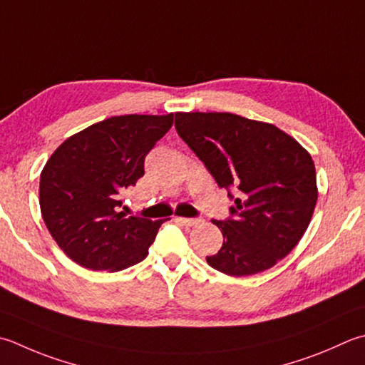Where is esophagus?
Instances as JSON below:
<instances>
[{
  "label": "esophagus",
  "instance_id": "esophagus-1",
  "mask_svg": "<svg viewBox=\"0 0 365 365\" xmlns=\"http://www.w3.org/2000/svg\"><path fill=\"white\" fill-rule=\"evenodd\" d=\"M175 221H178V223L185 226H196L197 223H201V220L199 218H183V217H177Z\"/></svg>",
  "mask_w": 365,
  "mask_h": 365
}]
</instances>
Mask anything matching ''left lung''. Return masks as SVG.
Listing matches in <instances>:
<instances>
[{
    "label": "left lung",
    "mask_w": 365,
    "mask_h": 365,
    "mask_svg": "<svg viewBox=\"0 0 365 365\" xmlns=\"http://www.w3.org/2000/svg\"><path fill=\"white\" fill-rule=\"evenodd\" d=\"M175 130L234 205L209 266L226 275L259 274L283 259L310 225L318 190L309 152L277 126L227 112H177ZM238 196L230 195V188Z\"/></svg>",
    "instance_id": "8db88e82"
}]
</instances>
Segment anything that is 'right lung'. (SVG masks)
<instances>
[{
  "label": "right lung",
  "instance_id": "add662e5",
  "mask_svg": "<svg viewBox=\"0 0 365 365\" xmlns=\"http://www.w3.org/2000/svg\"><path fill=\"white\" fill-rule=\"evenodd\" d=\"M173 123L174 113L110 117L50 156L39 183L42 218L74 262L117 272L145 259L163 221L126 217L121 192L144 175L145 156Z\"/></svg>",
  "mask_w": 365,
  "mask_h": 365
}]
</instances>
